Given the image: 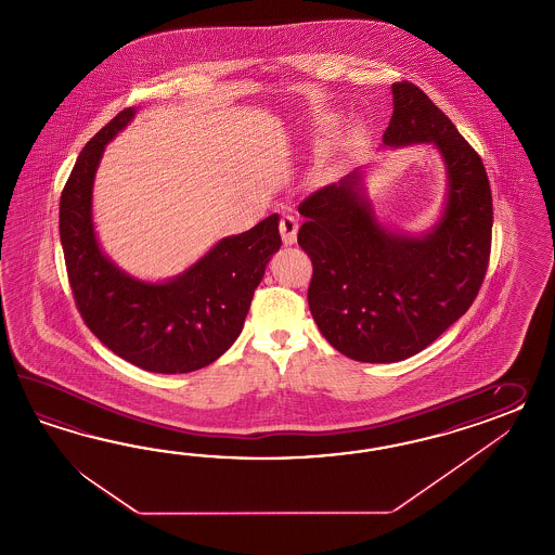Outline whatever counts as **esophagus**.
Wrapping results in <instances>:
<instances>
[{
    "mask_svg": "<svg viewBox=\"0 0 555 555\" xmlns=\"http://www.w3.org/2000/svg\"><path fill=\"white\" fill-rule=\"evenodd\" d=\"M279 230H281V236H283V242H285L286 246H291V244L297 242L299 222H297L295 216L283 214V216H281V222H279Z\"/></svg>",
    "mask_w": 555,
    "mask_h": 555,
    "instance_id": "esophagus-1",
    "label": "esophagus"
}]
</instances>
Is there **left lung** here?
Wrapping results in <instances>:
<instances>
[{"mask_svg": "<svg viewBox=\"0 0 555 555\" xmlns=\"http://www.w3.org/2000/svg\"><path fill=\"white\" fill-rule=\"evenodd\" d=\"M386 147L430 143L447 165L442 218L422 236L375 218L360 169L299 206V246L313 262L309 309L339 353L365 363L416 356L465 315L491 255L493 199L479 153L420 90L391 85Z\"/></svg>", "mask_w": 555, "mask_h": 555, "instance_id": "8db88e82", "label": "left lung"}]
</instances>
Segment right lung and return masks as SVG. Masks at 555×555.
<instances>
[{
  "label": "right lung",
  "mask_w": 555,
  "mask_h": 555,
  "mask_svg": "<svg viewBox=\"0 0 555 555\" xmlns=\"http://www.w3.org/2000/svg\"><path fill=\"white\" fill-rule=\"evenodd\" d=\"M129 106L80 151L61 195V242L76 309L101 344L155 374H188L238 339L255 288L281 248L279 214L222 238L165 283L120 270L101 250L92 224V183L105 145L135 117Z\"/></svg>",
  "instance_id": "add662e5"
}]
</instances>
